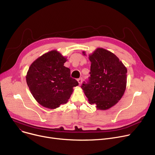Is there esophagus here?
Here are the masks:
<instances>
[{
	"instance_id": "34e87169",
	"label": "esophagus",
	"mask_w": 155,
	"mask_h": 155,
	"mask_svg": "<svg viewBox=\"0 0 155 155\" xmlns=\"http://www.w3.org/2000/svg\"><path fill=\"white\" fill-rule=\"evenodd\" d=\"M77 81H78V84H79V85H80L81 84H82V78H78V79L77 80Z\"/></svg>"
}]
</instances>
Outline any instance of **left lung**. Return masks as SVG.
I'll list each match as a JSON object with an SVG mask.
<instances>
[{
    "label": "left lung",
    "instance_id": "left-lung-1",
    "mask_svg": "<svg viewBox=\"0 0 155 155\" xmlns=\"http://www.w3.org/2000/svg\"><path fill=\"white\" fill-rule=\"evenodd\" d=\"M88 56L91 77L81 87L91 104H95L99 110L109 109L124 94L127 68L114 54L102 48H97Z\"/></svg>",
    "mask_w": 155,
    "mask_h": 155
}]
</instances>
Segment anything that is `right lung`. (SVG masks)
Here are the masks:
<instances>
[{
  "instance_id": "obj_1",
  "label": "right lung",
  "mask_w": 155,
  "mask_h": 155,
  "mask_svg": "<svg viewBox=\"0 0 155 155\" xmlns=\"http://www.w3.org/2000/svg\"><path fill=\"white\" fill-rule=\"evenodd\" d=\"M65 58L57 50L39 56L29 68L26 82L31 93L42 106L51 109L66 104L78 85L70 77V70L64 66Z\"/></svg>"
}]
</instances>
